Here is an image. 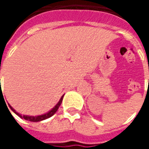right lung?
Here are the masks:
<instances>
[{
	"mask_svg": "<svg viewBox=\"0 0 149 149\" xmlns=\"http://www.w3.org/2000/svg\"><path fill=\"white\" fill-rule=\"evenodd\" d=\"M63 97H64V95L62 96L61 98L59 100V102L55 105V107L52 109L50 110L49 112H48L47 113H45V114H43V115H40V116H26V115H21L20 113H18L17 112H16V110L13 108V107L10 105V104H8V106L9 108L11 109V110L13 112H15L18 116H20L21 118L24 119V120H29V121H33V122H38V121H41V120H46V119L49 118V117H51L52 116H53L56 113V112L58 110L59 107L60 105L62 103V100H63Z\"/></svg>",
	"mask_w": 149,
	"mask_h": 149,
	"instance_id": "add662e5",
	"label": "right lung"
}]
</instances>
